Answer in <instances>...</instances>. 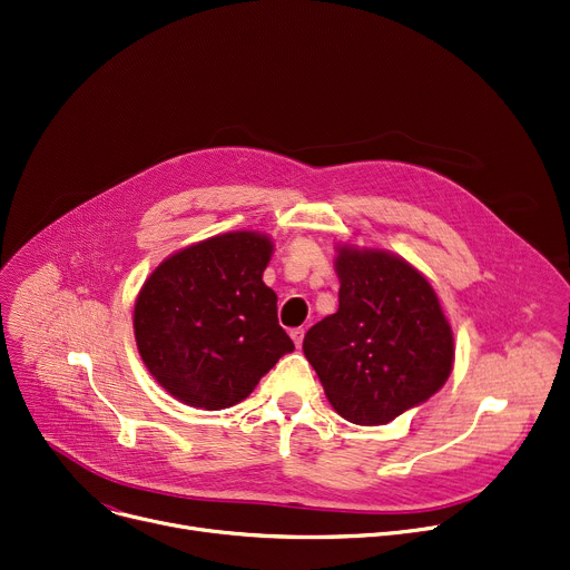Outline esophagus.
<instances>
[{
    "label": "esophagus",
    "mask_w": 570,
    "mask_h": 570,
    "mask_svg": "<svg viewBox=\"0 0 570 570\" xmlns=\"http://www.w3.org/2000/svg\"><path fill=\"white\" fill-rule=\"evenodd\" d=\"M291 338L295 341V346H302V338H305V330H302V327H293V330H291Z\"/></svg>",
    "instance_id": "esophagus-1"
}]
</instances>
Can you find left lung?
Returning a JSON list of instances; mask_svg holds the SVG:
<instances>
[{
  "mask_svg": "<svg viewBox=\"0 0 570 570\" xmlns=\"http://www.w3.org/2000/svg\"><path fill=\"white\" fill-rule=\"evenodd\" d=\"M338 309L302 341L330 405L377 426L429 401L451 375L453 332L429 279L405 258L336 245Z\"/></svg>",
  "mask_w": 570,
  "mask_h": 570,
  "instance_id": "obj_1",
  "label": "left lung"
}]
</instances>
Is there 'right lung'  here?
<instances>
[{"mask_svg":"<svg viewBox=\"0 0 570 570\" xmlns=\"http://www.w3.org/2000/svg\"><path fill=\"white\" fill-rule=\"evenodd\" d=\"M275 243L229 232L167 256L135 299L141 362L174 399L232 407L295 346L277 321V293L263 284Z\"/></svg>","mask_w":570,"mask_h":570,"instance_id":"right-lung-1","label":"right lung"}]
</instances>
